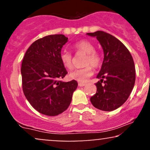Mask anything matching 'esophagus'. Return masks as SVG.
I'll use <instances>...</instances> for the list:
<instances>
[{"mask_svg": "<svg viewBox=\"0 0 150 150\" xmlns=\"http://www.w3.org/2000/svg\"><path fill=\"white\" fill-rule=\"evenodd\" d=\"M78 85L80 86V87H84V86L86 85V84L85 83H82V82H79Z\"/></svg>", "mask_w": 150, "mask_h": 150, "instance_id": "esophagus-1", "label": "esophagus"}]
</instances>
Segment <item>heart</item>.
I'll list each match as a JSON object with an SVG mask.
<instances>
[{"mask_svg": "<svg viewBox=\"0 0 150 150\" xmlns=\"http://www.w3.org/2000/svg\"><path fill=\"white\" fill-rule=\"evenodd\" d=\"M74 49L77 53H86L85 59V65L87 66L80 69H75L71 71L69 74V77L73 80L79 82H85L89 77L92 75V68L91 65L94 68H97L101 64V58L100 55L97 51H94V44L88 40H80L74 44ZM60 59L63 66L67 69H72L73 67V56L70 52L67 51H62L60 55Z\"/></svg>", "mask_w": 150, "mask_h": 150, "instance_id": "1", "label": "heart"}]
</instances>
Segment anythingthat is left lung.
Returning a JSON list of instances; mask_svg holds the SVG:
<instances>
[{
	"label": "left lung",
	"mask_w": 150,
	"mask_h": 150,
	"mask_svg": "<svg viewBox=\"0 0 150 150\" xmlns=\"http://www.w3.org/2000/svg\"><path fill=\"white\" fill-rule=\"evenodd\" d=\"M87 34L97 38L104 54L97 76L100 81L95 84L97 92L90 98L91 103L99 110L113 111L126 101L135 85L133 59L124 44L111 34L102 31Z\"/></svg>",
	"instance_id": "left-lung-1"
}]
</instances>
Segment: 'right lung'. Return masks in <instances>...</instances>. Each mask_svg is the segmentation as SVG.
<instances>
[{
    "label": "right lung",
    "instance_id": "obj_1",
    "mask_svg": "<svg viewBox=\"0 0 150 150\" xmlns=\"http://www.w3.org/2000/svg\"><path fill=\"white\" fill-rule=\"evenodd\" d=\"M68 39L63 34L38 39L26 51L22 63V89L26 99L46 116H55L65 111L77 87V81L60 80L68 73L60 59Z\"/></svg>",
    "mask_w": 150,
    "mask_h": 150
}]
</instances>
